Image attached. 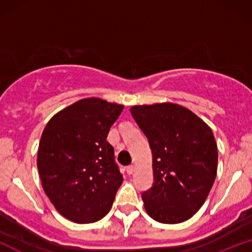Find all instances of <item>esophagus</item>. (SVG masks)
<instances>
[{
    "label": "esophagus",
    "instance_id": "34e87169",
    "mask_svg": "<svg viewBox=\"0 0 252 252\" xmlns=\"http://www.w3.org/2000/svg\"><path fill=\"white\" fill-rule=\"evenodd\" d=\"M135 166L134 164H131V166H129V167H126V173H128L129 175H131V174H134V172H135Z\"/></svg>",
    "mask_w": 252,
    "mask_h": 252
}]
</instances>
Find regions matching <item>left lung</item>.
<instances>
[{"mask_svg": "<svg viewBox=\"0 0 252 252\" xmlns=\"http://www.w3.org/2000/svg\"><path fill=\"white\" fill-rule=\"evenodd\" d=\"M132 117L149 140L154 186L143 193L149 217L179 224L198 212L217 176L218 149L200 117L175 103L134 105Z\"/></svg>", "mask_w": 252, "mask_h": 252, "instance_id": "left-lung-1", "label": "left lung"}]
</instances>
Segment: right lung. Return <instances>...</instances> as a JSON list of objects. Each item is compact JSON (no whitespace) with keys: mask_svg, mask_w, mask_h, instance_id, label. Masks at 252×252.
Wrapping results in <instances>:
<instances>
[{"mask_svg":"<svg viewBox=\"0 0 252 252\" xmlns=\"http://www.w3.org/2000/svg\"><path fill=\"white\" fill-rule=\"evenodd\" d=\"M124 105L90 97L66 106L48 121L36 164L46 195L63 217L77 224L108 215L123 175L106 141Z\"/></svg>","mask_w":252,"mask_h":252,"instance_id":"1","label":"right lung"}]
</instances>
